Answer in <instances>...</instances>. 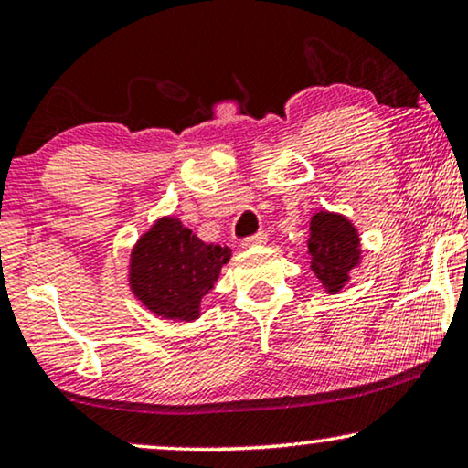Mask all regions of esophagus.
Segmentation results:
<instances>
[{"label": "esophagus", "mask_w": 468, "mask_h": 468, "mask_svg": "<svg viewBox=\"0 0 468 468\" xmlns=\"http://www.w3.org/2000/svg\"><path fill=\"white\" fill-rule=\"evenodd\" d=\"M262 243H267V233H254L246 237V239H241V246L243 248H254V246H262Z\"/></svg>", "instance_id": "esophagus-1"}]
</instances>
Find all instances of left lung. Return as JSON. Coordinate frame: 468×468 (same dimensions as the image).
<instances>
[{"mask_svg":"<svg viewBox=\"0 0 468 468\" xmlns=\"http://www.w3.org/2000/svg\"><path fill=\"white\" fill-rule=\"evenodd\" d=\"M312 271L328 292H339L360 259V239L352 222L339 214L320 212L309 235Z\"/></svg>","mask_w":468,"mask_h":468,"instance_id":"8db88e82","label":"left lung"}]
</instances>
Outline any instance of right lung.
Returning <instances> with one entry per match:
<instances>
[{"instance_id":"add662e5","label":"right lung","mask_w":468,"mask_h":468,"mask_svg":"<svg viewBox=\"0 0 468 468\" xmlns=\"http://www.w3.org/2000/svg\"><path fill=\"white\" fill-rule=\"evenodd\" d=\"M229 259V248L203 243L180 220L161 218L131 254V288L156 315L195 320Z\"/></svg>"}]
</instances>
